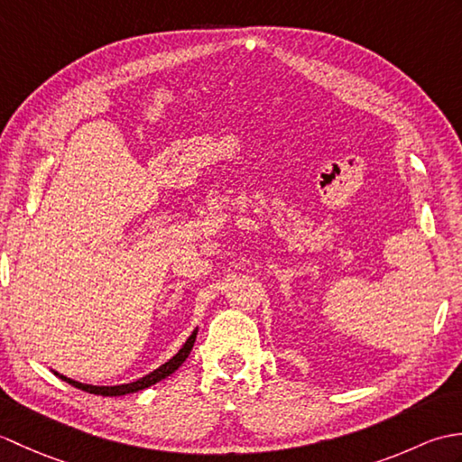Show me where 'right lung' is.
Returning <instances> with one entry per match:
<instances>
[{
  "label": "right lung",
  "mask_w": 462,
  "mask_h": 462,
  "mask_svg": "<svg viewBox=\"0 0 462 462\" xmlns=\"http://www.w3.org/2000/svg\"><path fill=\"white\" fill-rule=\"evenodd\" d=\"M196 333H199V329L192 331V336H190L189 339H186V343L180 347V351L176 353V356H174L172 359L166 361L164 365H161L159 369L151 371L149 375H144V377L136 379V381H133V383H125V385H113V387H105V385H103V387H99V385H87V383H79V381H75V379H69V377L61 375V373H57V371H53V373H55V375H57L59 379L67 381L69 385H73V387L81 389V391H87V393H93V395L119 397V395L136 393V391H143V389H146V387L154 385V383H159V381L166 379L169 375H172V373L182 365V363L186 361V357H189V353L192 351V346H194V341H196Z\"/></svg>",
  "instance_id": "obj_1"
}]
</instances>
